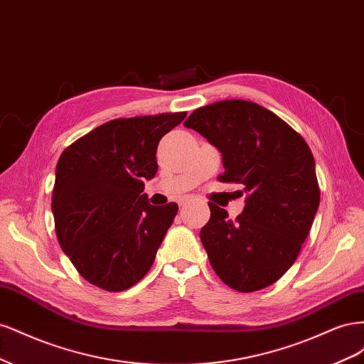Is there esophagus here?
<instances>
[{
    "mask_svg": "<svg viewBox=\"0 0 364 364\" xmlns=\"http://www.w3.org/2000/svg\"><path fill=\"white\" fill-rule=\"evenodd\" d=\"M191 200H193L191 196H185V197H182V199L179 200V205H181V206H185V205H188Z\"/></svg>",
    "mask_w": 364,
    "mask_h": 364,
    "instance_id": "obj_1",
    "label": "esophagus"
}]
</instances>
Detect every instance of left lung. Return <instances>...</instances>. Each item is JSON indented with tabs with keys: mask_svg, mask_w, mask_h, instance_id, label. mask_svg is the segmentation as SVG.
Instances as JSON below:
<instances>
[{
	"mask_svg": "<svg viewBox=\"0 0 364 364\" xmlns=\"http://www.w3.org/2000/svg\"><path fill=\"white\" fill-rule=\"evenodd\" d=\"M183 126L222 153L218 181L241 183L247 194L235 222L209 203L200 230L209 262L237 291L269 287L293 266L321 202L310 147L278 115L246 100L196 109Z\"/></svg>",
	"mask_w": 364,
	"mask_h": 364,
	"instance_id": "1",
	"label": "left lung"
}]
</instances>
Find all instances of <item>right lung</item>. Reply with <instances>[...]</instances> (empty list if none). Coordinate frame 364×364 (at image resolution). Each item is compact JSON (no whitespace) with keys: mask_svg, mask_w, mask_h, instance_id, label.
I'll use <instances>...</instances> for the list:
<instances>
[{"mask_svg":"<svg viewBox=\"0 0 364 364\" xmlns=\"http://www.w3.org/2000/svg\"><path fill=\"white\" fill-rule=\"evenodd\" d=\"M185 117L107 121L60 155L51 200L58 240L77 272L97 287L127 290L155 261L179 208L153 206L142 191L158 173L161 138Z\"/></svg>","mask_w":364,"mask_h":364,"instance_id":"obj_1","label":"right lung"}]
</instances>
